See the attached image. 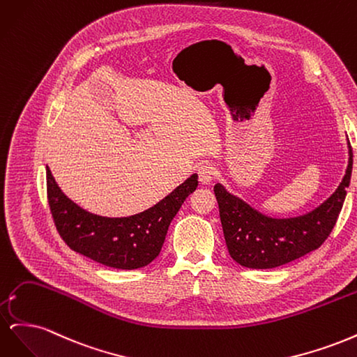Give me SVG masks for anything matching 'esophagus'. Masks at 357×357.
<instances>
[{
    "instance_id": "obj_1",
    "label": "esophagus",
    "mask_w": 357,
    "mask_h": 357,
    "mask_svg": "<svg viewBox=\"0 0 357 357\" xmlns=\"http://www.w3.org/2000/svg\"><path fill=\"white\" fill-rule=\"evenodd\" d=\"M198 178L204 185H207V183H211V180L214 178L215 174V169L211 164H202L198 167Z\"/></svg>"
}]
</instances>
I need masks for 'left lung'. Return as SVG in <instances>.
<instances>
[{"mask_svg": "<svg viewBox=\"0 0 357 357\" xmlns=\"http://www.w3.org/2000/svg\"><path fill=\"white\" fill-rule=\"evenodd\" d=\"M349 167L338 189L316 210L299 218L273 219L214 186L228 252L235 262L253 269L286 265L316 250L326 241L342 208L350 185L353 152L349 143Z\"/></svg>", "mask_w": 357, "mask_h": 357, "instance_id": "obj_1", "label": "left lung"}]
</instances>
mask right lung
Here are the masks:
<instances>
[{"instance_id":"1","label":"right lung","mask_w":357,"mask_h":357,"mask_svg":"<svg viewBox=\"0 0 357 357\" xmlns=\"http://www.w3.org/2000/svg\"><path fill=\"white\" fill-rule=\"evenodd\" d=\"M46 171L47 201L61 238L71 250L117 269L142 268L158 257L171 220L198 186V176L192 174L143 213L129 218H102L63 195L49 167Z\"/></svg>"}]
</instances>
